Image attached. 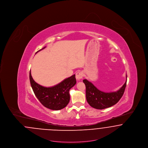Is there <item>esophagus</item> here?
Instances as JSON below:
<instances>
[{
  "instance_id": "34e87169",
  "label": "esophagus",
  "mask_w": 148,
  "mask_h": 148,
  "mask_svg": "<svg viewBox=\"0 0 148 148\" xmlns=\"http://www.w3.org/2000/svg\"><path fill=\"white\" fill-rule=\"evenodd\" d=\"M76 78L77 80H80L83 77V73L82 71H78L76 73Z\"/></svg>"
}]
</instances>
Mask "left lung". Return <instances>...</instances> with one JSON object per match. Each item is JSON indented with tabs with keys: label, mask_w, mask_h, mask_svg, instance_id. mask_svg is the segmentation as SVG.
<instances>
[{
	"label": "left lung",
	"mask_w": 148,
	"mask_h": 148,
	"mask_svg": "<svg viewBox=\"0 0 148 148\" xmlns=\"http://www.w3.org/2000/svg\"><path fill=\"white\" fill-rule=\"evenodd\" d=\"M127 79V75H126ZM127 81L116 92H105L98 89L91 82L84 79L86 87V98L88 104L97 109H104L116 104L125 91Z\"/></svg>",
	"instance_id": "obj_1"
}]
</instances>
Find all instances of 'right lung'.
I'll list each match as a JSON object with an SVG mask.
<instances>
[{"instance_id": "right-lung-1", "label": "right lung", "mask_w": 148, "mask_h": 148, "mask_svg": "<svg viewBox=\"0 0 148 148\" xmlns=\"http://www.w3.org/2000/svg\"><path fill=\"white\" fill-rule=\"evenodd\" d=\"M45 48V47L39 51ZM29 79L36 98L42 106L53 110H61L68 104L70 101L69 90L77 83L75 75L74 74L54 86L44 87L35 82L32 77L30 71Z\"/></svg>"}]
</instances>
